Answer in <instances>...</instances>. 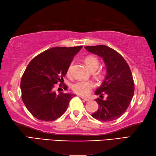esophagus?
<instances>
[{
    "mask_svg": "<svg viewBox=\"0 0 156 156\" xmlns=\"http://www.w3.org/2000/svg\"><path fill=\"white\" fill-rule=\"evenodd\" d=\"M81 97V98L82 99H84V101H89V99H88V98H86V97Z\"/></svg>",
    "mask_w": 156,
    "mask_h": 156,
    "instance_id": "esophagus-1",
    "label": "esophagus"
}]
</instances>
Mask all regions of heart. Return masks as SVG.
<instances>
[{
	"instance_id": "1",
	"label": "heart",
	"mask_w": 156,
	"mask_h": 156,
	"mask_svg": "<svg viewBox=\"0 0 156 156\" xmlns=\"http://www.w3.org/2000/svg\"><path fill=\"white\" fill-rule=\"evenodd\" d=\"M84 63L88 70H90V72H94L98 68L99 62L96 57L88 55L85 57ZM72 67V64L71 63L67 69V74L68 75L71 74ZM101 75L102 74L101 73H98L97 77L101 78ZM94 87H95V84L92 81H78L72 85V89L76 94L82 96H87L91 92Z\"/></svg>"
}]
</instances>
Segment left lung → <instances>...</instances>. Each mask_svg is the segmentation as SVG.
<instances>
[{
    "mask_svg": "<svg viewBox=\"0 0 156 156\" xmlns=\"http://www.w3.org/2000/svg\"><path fill=\"white\" fill-rule=\"evenodd\" d=\"M93 54L102 57L107 68V74L95 94L99 109L91 115L102 122L113 121L126 111L134 95L135 84L129 64L124 57L113 48L105 45L84 47ZM103 95L107 98L102 99Z\"/></svg>",
    "mask_w": 156,
    "mask_h": 156,
    "instance_id": "left-lung-1",
    "label": "left lung"
}]
</instances>
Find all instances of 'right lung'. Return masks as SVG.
I'll use <instances>...</instances> for the list:
<instances>
[{
	"label": "right lung",
	"mask_w": 156,
	"mask_h": 156,
	"mask_svg": "<svg viewBox=\"0 0 156 156\" xmlns=\"http://www.w3.org/2000/svg\"><path fill=\"white\" fill-rule=\"evenodd\" d=\"M82 48L53 47L29 63L20 87L24 105L34 117L42 121H53L66 111L74 94H57L53 89L57 83L63 81L72 59Z\"/></svg>",
	"instance_id": "right-lung-1"
}]
</instances>
